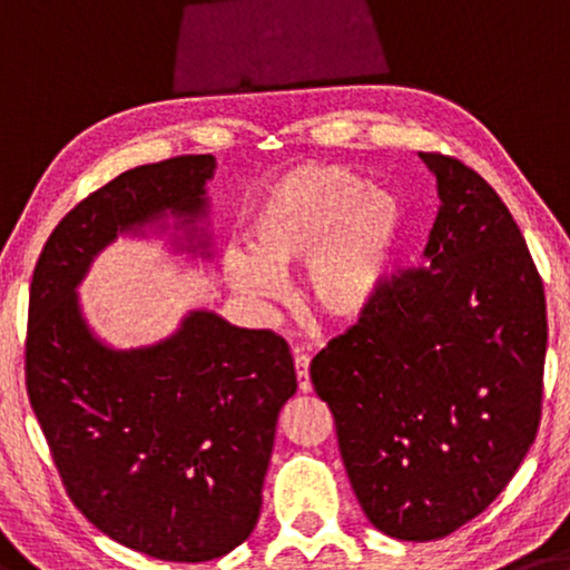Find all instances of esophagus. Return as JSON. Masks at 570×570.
<instances>
[{
    "label": "esophagus",
    "instance_id": "esophagus-1",
    "mask_svg": "<svg viewBox=\"0 0 570 570\" xmlns=\"http://www.w3.org/2000/svg\"><path fill=\"white\" fill-rule=\"evenodd\" d=\"M294 367H296V381H299V391L309 393L312 381H309V355H304L302 350H294Z\"/></svg>",
    "mask_w": 570,
    "mask_h": 570
}]
</instances>
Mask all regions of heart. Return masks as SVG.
I'll return each instance as SVG.
<instances>
[{
    "label": "heart",
    "instance_id": "obj_1",
    "mask_svg": "<svg viewBox=\"0 0 570 570\" xmlns=\"http://www.w3.org/2000/svg\"><path fill=\"white\" fill-rule=\"evenodd\" d=\"M401 203L342 165H299L274 179L250 213V250L228 248L223 274L250 302H276L288 268L324 317H363L403 236Z\"/></svg>",
    "mask_w": 570,
    "mask_h": 570
}]
</instances>
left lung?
Wrapping results in <instances>:
<instances>
[{
  "label": "left lung",
  "instance_id": "8db88e82",
  "mask_svg": "<svg viewBox=\"0 0 570 570\" xmlns=\"http://www.w3.org/2000/svg\"><path fill=\"white\" fill-rule=\"evenodd\" d=\"M419 157L441 200L426 266L383 282L309 375L367 520L426 543L490 508L535 441L548 320L500 195L464 161Z\"/></svg>",
  "mask_w": 570,
  "mask_h": 570
}]
</instances>
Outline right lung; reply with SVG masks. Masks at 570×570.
<instances>
[{"label":"right lung","mask_w":570,"mask_h":570,"mask_svg":"<svg viewBox=\"0 0 570 570\" xmlns=\"http://www.w3.org/2000/svg\"><path fill=\"white\" fill-rule=\"evenodd\" d=\"M213 155L129 169L50 233L30 286L27 395L76 508L131 550L200 563L256 528L282 405L296 393L286 342L195 309L149 347L114 350L86 324L76 288L124 233L207 215ZM189 238V240H193ZM189 250L207 243H189Z\"/></svg>","instance_id":"add662e5"}]
</instances>
